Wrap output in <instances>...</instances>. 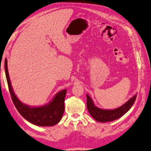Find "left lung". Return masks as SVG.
<instances>
[{
  "label": "left lung",
  "mask_w": 151,
  "mask_h": 151,
  "mask_svg": "<svg viewBox=\"0 0 151 151\" xmlns=\"http://www.w3.org/2000/svg\"><path fill=\"white\" fill-rule=\"evenodd\" d=\"M136 95H137L136 94L134 95L127 102L118 108L114 109H104L99 108L95 106L91 98L87 94V107L88 111L95 120L99 122H107L116 120L123 116L126 112L130 110L135 101Z\"/></svg>",
  "instance_id": "left-lung-1"
}]
</instances>
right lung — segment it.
Returning <instances> with one entry per match:
<instances>
[{"instance_id":"1","label":"right lung","mask_w":151,"mask_h":151,"mask_svg":"<svg viewBox=\"0 0 151 151\" xmlns=\"http://www.w3.org/2000/svg\"><path fill=\"white\" fill-rule=\"evenodd\" d=\"M4 70L12 100L17 109L26 120L39 126H52L61 120L64 111V99L66 89L57 93L48 104L42 106H29L23 104L13 91L9 78L7 60L4 61Z\"/></svg>"}]
</instances>
